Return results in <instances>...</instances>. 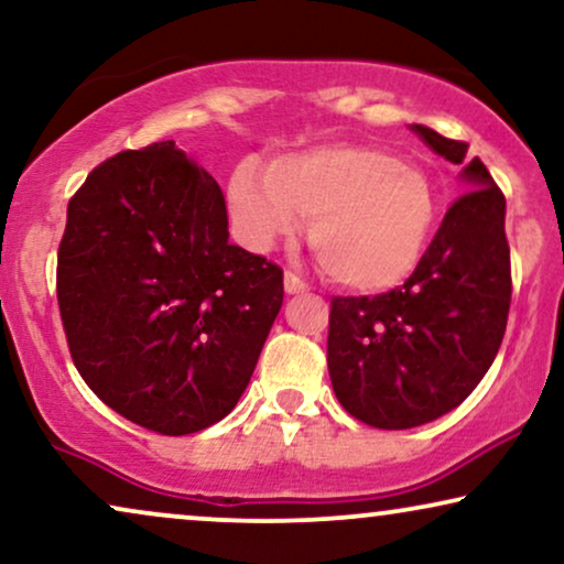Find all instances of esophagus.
I'll return each instance as SVG.
<instances>
[{
  "label": "esophagus",
  "instance_id": "34e87169",
  "mask_svg": "<svg viewBox=\"0 0 564 564\" xmlns=\"http://www.w3.org/2000/svg\"><path fill=\"white\" fill-rule=\"evenodd\" d=\"M284 290H288L290 295H297V292L308 290V282L300 280L295 272H284Z\"/></svg>",
  "mask_w": 564,
  "mask_h": 564
}]
</instances>
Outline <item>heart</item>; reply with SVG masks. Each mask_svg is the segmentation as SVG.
<instances>
[{"label":"heart","instance_id":"b5f03b06","mask_svg":"<svg viewBox=\"0 0 564 564\" xmlns=\"http://www.w3.org/2000/svg\"><path fill=\"white\" fill-rule=\"evenodd\" d=\"M230 212L251 248L295 236L311 243L332 280L383 290L414 272L435 228L430 175L376 144H324L274 160H246L230 178Z\"/></svg>","mask_w":564,"mask_h":564}]
</instances>
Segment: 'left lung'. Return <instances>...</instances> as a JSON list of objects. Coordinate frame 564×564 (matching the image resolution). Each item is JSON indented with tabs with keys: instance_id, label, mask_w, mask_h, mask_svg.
Returning <instances> with one entry per match:
<instances>
[{
	"instance_id": "left-lung-1",
	"label": "left lung",
	"mask_w": 564,
	"mask_h": 564,
	"mask_svg": "<svg viewBox=\"0 0 564 564\" xmlns=\"http://www.w3.org/2000/svg\"><path fill=\"white\" fill-rule=\"evenodd\" d=\"M464 165V192L397 290L332 297L328 376L339 404L378 430H409L456 409L492 365L510 311L506 196L469 144L412 127Z\"/></svg>"
}]
</instances>
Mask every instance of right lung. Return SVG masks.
<instances>
[{"mask_svg":"<svg viewBox=\"0 0 564 564\" xmlns=\"http://www.w3.org/2000/svg\"><path fill=\"white\" fill-rule=\"evenodd\" d=\"M69 355L113 412L192 435L232 412L282 308V269L228 243L217 181L155 142L77 188L58 243Z\"/></svg>","mask_w":564,"mask_h":564,"instance_id":"right-lung-1","label":"right lung"}]
</instances>
